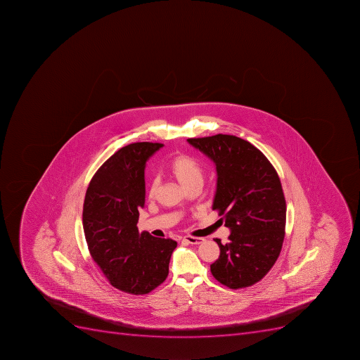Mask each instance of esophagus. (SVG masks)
I'll use <instances>...</instances> for the list:
<instances>
[{
  "label": "esophagus",
  "instance_id": "1",
  "mask_svg": "<svg viewBox=\"0 0 360 360\" xmlns=\"http://www.w3.org/2000/svg\"><path fill=\"white\" fill-rule=\"evenodd\" d=\"M184 242L191 245H198L205 242V238H200V237H193V236H186V237H184Z\"/></svg>",
  "mask_w": 360,
  "mask_h": 360
}]
</instances>
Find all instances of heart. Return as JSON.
I'll use <instances>...</instances> for the list:
<instances>
[{
  "label": "heart",
  "mask_w": 360,
  "mask_h": 360,
  "mask_svg": "<svg viewBox=\"0 0 360 360\" xmlns=\"http://www.w3.org/2000/svg\"><path fill=\"white\" fill-rule=\"evenodd\" d=\"M169 173L181 184L184 189L191 188L196 184H202V169L200 164L187 155H178L171 160L169 165ZM160 181L154 179L149 184L148 196L154 198L158 193Z\"/></svg>",
  "instance_id": "b5f03b06"
}]
</instances>
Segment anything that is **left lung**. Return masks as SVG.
Segmentation results:
<instances>
[{
  "label": "left lung",
  "mask_w": 360,
  "mask_h": 360,
  "mask_svg": "<svg viewBox=\"0 0 360 360\" xmlns=\"http://www.w3.org/2000/svg\"><path fill=\"white\" fill-rule=\"evenodd\" d=\"M217 167V210L230 235L215 238L220 257L211 272L224 286H252L269 272L284 242L286 202L281 180L268 158L246 140L217 134L187 140Z\"/></svg>",
  "instance_id": "1"
}]
</instances>
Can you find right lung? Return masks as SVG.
<instances>
[{"instance_id":"right-lung-1","label":"right lung","mask_w":360,"mask_h":360,"mask_svg":"<svg viewBox=\"0 0 360 360\" xmlns=\"http://www.w3.org/2000/svg\"><path fill=\"white\" fill-rule=\"evenodd\" d=\"M163 145L134 142L116 151L89 184L83 229L89 251L109 283L133 295L148 294L169 275L176 240L139 233L146 162Z\"/></svg>"}]
</instances>
